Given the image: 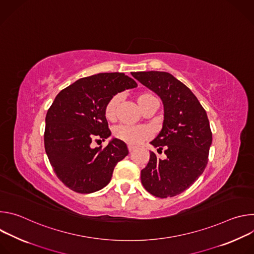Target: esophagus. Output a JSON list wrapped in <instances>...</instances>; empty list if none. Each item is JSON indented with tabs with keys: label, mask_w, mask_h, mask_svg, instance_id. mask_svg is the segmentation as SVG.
<instances>
[{
	"label": "esophagus",
	"mask_w": 254,
	"mask_h": 254,
	"mask_svg": "<svg viewBox=\"0 0 254 254\" xmlns=\"http://www.w3.org/2000/svg\"><path fill=\"white\" fill-rule=\"evenodd\" d=\"M127 149H128V152H129V153H131V152L134 150V148H133V147H131V146H128V147H127Z\"/></svg>",
	"instance_id": "obj_1"
}]
</instances>
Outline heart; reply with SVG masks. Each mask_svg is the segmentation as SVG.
<instances>
[{
  "mask_svg": "<svg viewBox=\"0 0 254 254\" xmlns=\"http://www.w3.org/2000/svg\"><path fill=\"white\" fill-rule=\"evenodd\" d=\"M155 98V96L149 91H142L136 94L135 100L138 107L142 111V108L148 104V102ZM121 97L120 95H114L110 98L104 106V117L107 121H114L117 115V108L120 103ZM150 133L147 128L142 127H127V126H120L115 128L114 136L121 141H124L129 146H137L142 140L147 139Z\"/></svg>",
  "mask_w": 254,
  "mask_h": 254,
  "instance_id": "obj_1",
  "label": "heart"
}]
</instances>
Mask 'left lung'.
Returning <instances> with one entry per match:
<instances>
[{
  "label": "left lung",
  "mask_w": 254,
  "mask_h": 254,
  "mask_svg": "<svg viewBox=\"0 0 254 254\" xmlns=\"http://www.w3.org/2000/svg\"><path fill=\"white\" fill-rule=\"evenodd\" d=\"M131 75L155 91L164 103V124L151 141L167 158L150 152L147 167L140 172L141 184L159 198L179 195L204 172L212 143L206 111L193 92L172 74L163 71L132 72Z\"/></svg>",
  "instance_id": "1"
}]
</instances>
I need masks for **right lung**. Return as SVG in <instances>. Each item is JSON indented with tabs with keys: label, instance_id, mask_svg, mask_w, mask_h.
I'll return each instance as SVG.
<instances>
[{
	"label": "right lung",
	"instance_id": "1",
	"mask_svg": "<svg viewBox=\"0 0 254 254\" xmlns=\"http://www.w3.org/2000/svg\"><path fill=\"white\" fill-rule=\"evenodd\" d=\"M136 82L120 72L81 78L62 89L46 115L44 146L53 171L70 190L87 194L105 187L116 165L128 154L118 138L106 147L93 141L111 135L104 106L116 93Z\"/></svg>",
	"mask_w": 254,
	"mask_h": 254
}]
</instances>
